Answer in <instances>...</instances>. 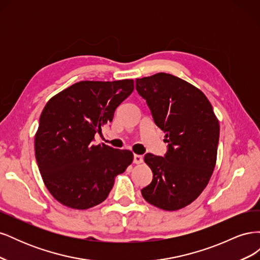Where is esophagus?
Segmentation results:
<instances>
[{
  "label": "esophagus",
  "instance_id": "1",
  "mask_svg": "<svg viewBox=\"0 0 260 260\" xmlns=\"http://www.w3.org/2000/svg\"><path fill=\"white\" fill-rule=\"evenodd\" d=\"M143 161V157L141 156V155H133V162L135 164H137V165H139V164H141Z\"/></svg>",
  "mask_w": 260,
  "mask_h": 260
}]
</instances>
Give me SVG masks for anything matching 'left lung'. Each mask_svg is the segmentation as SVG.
<instances>
[{
    "label": "left lung",
    "instance_id": "obj_1",
    "mask_svg": "<svg viewBox=\"0 0 260 260\" xmlns=\"http://www.w3.org/2000/svg\"><path fill=\"white\" fill-rule=\"evenodd\" d=\"M136 89L168 142L164 157L145 154L153 180L141 193L160 209L183 208L199 198L214 171L219 122L205 94L178 77H144L136 80Z\"/></svg>",
    "mask_w": 260,
    "mask_h": 260
}]
</instances>
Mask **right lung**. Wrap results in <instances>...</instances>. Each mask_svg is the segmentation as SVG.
Segmentation results:
<instances>
[{"instance_id": "1", "label": "right lung", "mask_w": 260, "mask_h": 260, "mask_svg": "<svg viewBox=\"0 0 260 260\" xmlns=\"http://www.w3.org/2000/svg\"><path fill=\"white\" fill-rule=\"evenodd\" d=\"M133 89L130 79L80 81L46 103L35 139L36 158L45 186L62 205H99L132 162L130 151L93 141Z\"/></svg>"}]
</instances>
